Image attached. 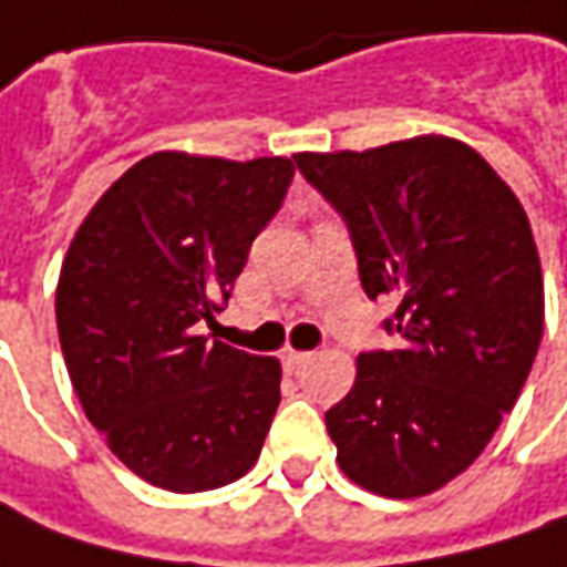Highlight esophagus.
<instances>
[{"mask_svg": "<svg viewBox=\"0 0 567 567\" xmlns=\"http://www.w3.org/2000/svg\"><path fill=\"white\" fill-rule=\"evenodd\" d=\"M282 363L288 373H295V370H301L303 363H310V351H285Z\"/></svg>", "mask_w": 567, "mask_h": 567, "instance_id": "esophagus-1", "label": "esophagus"}]
</instances>
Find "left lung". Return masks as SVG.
<instances>
[{
    "label": "left lung",
    "mask_w": 567,
    "mask_h": 567,
    "mask_svg": "<svg viewBox=\"0 0 567 567\" xmlns=\"http://www.w3.org/2000/svg\"><path fill=\"white\" fill-rule=\"evenodd\" d=\"M342 216L367 298L395 303L392 351H363L326 430L344 477L417 498L467 471L537 358L543 272L524 206L461 141L298 153Z\"/></svg>",
    "instance_id": "1"
}]
</instances>
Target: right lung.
Wrapping results in <instances>:
<instances>
[{
    "label": "right lung",
    "mask_w": 567,
    "mask_h": 567,
    "mask_svg": "<svg viewBox=\"0 0 567 567\" xmlns=\"http://www.w3.org/2000/svg\"><path fill=\"white\" fill-rule=\"evenodd\" d=\"M295 163L153 153L71 241L55 322L71 385L112 455L159 489L245 477L279 408L282 367L197 336L231 298Z\"/></svg>",
    "instance_id": "right-lung-1"
}]
</instances>
